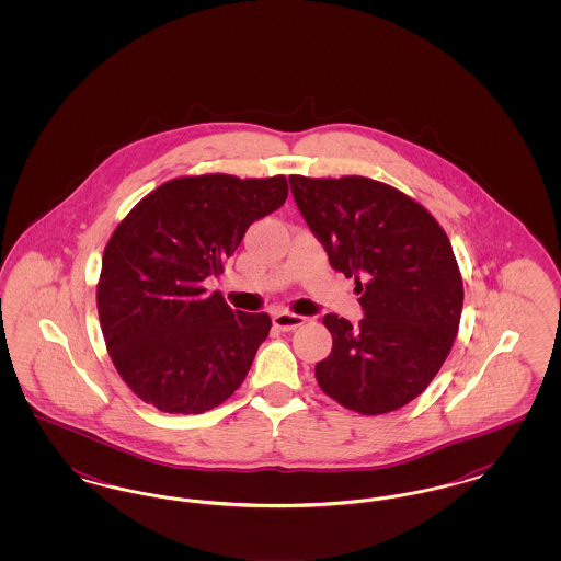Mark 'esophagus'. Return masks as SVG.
I'll return each instance as SVG.
<instances>
[{
  "mask_svg": "<svg viewBox=\"0 0 561 561\" xmlns=\"http://www.w3.org/2000/svg\"><path fill=\"white\" fill-rule=\"evenodd\" d=\"M302 323H305V318H302V316L288 313V311H279V313H275V316H273V325H275V328H279V330H284V332L294 330V328H298V325H302Z\"/></svg>",
  "mask_w": 561,
  "mask_h": 561,
  "instance_id": "esophagus-1",
  "label": "esophagus"
}]
</instances>
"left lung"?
I'll list each match as a JSON object with an SVG mask.
<instances>
[{
  "instance_id": "1",
  "label": "left lung",
  "mask_w": 561,
  "mask_h": 561,
  "mask_svg": "<svg viewBox=\"0 0 561 561\" xmlns=\"http://www.w3.org/2000/svg\"><path fill=\"white\" fill-rule=\"evenodd\" d=\"M294 202L328 252L355 277L364 320L323 318L332 351L316 364L321 391L374 416L419 398L446 362L462 311V279L439 222L398 188L364 176H290Z\"/></svg>"
}]
</instances>
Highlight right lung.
<instances>
[{
    "instance_id": "right-lung-1",
    "label": "right lung",
    "mask_w": 561,
    "mask_h": 561,
    "mask_svg": "<svg viewBox=\"0 0 561 561\" xmlns=\"http://www.w3.org/2000/svg\"><path fill=\"white\" fill-rule=\"evenodd\" d=\"M286 197V176H183L117 225L96 302L108 355L140 400L170 414H202L243 382L271 318L206 296L204 282L222 273L248 227Z\"/></svg>"
}]
</instances>
